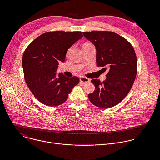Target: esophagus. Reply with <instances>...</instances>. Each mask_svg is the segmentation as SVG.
Segmentation results:
<instances>
[{
    "label": "esophagus",
    "mask_w": 160,
    "mask_h": 160,
    "mask_svg": "<svg viewBox=\"0 0 160 160\" xmlns=\"http://www.w3.org/2000/svg\"><path fill=\"white\" fill-rule=\"evenodd\" d=\"M80 81L83 83H87L90 82V80L87 78H85V77H80Z\"/></svg>",
    "instance_id": "esophagus-1"
}]
</instances>
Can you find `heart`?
<instances>
[{
  "label": "heart",
  "instance_id": "1",
  "mask_svg": "<svg viewBox=\"0 0 160 160\" xmlns=\"http://www.w3.org/2000/svg\"><path fill=\"white\" fill-rule=\"evenodd\" d=\"M88 44H91V43H85L84 45H88ZM71 50H72V48H70L69 50H68V52H70L71 51Z\"/></svg>",
  "mask_w": 160,
  "mask_h": 160
}]
</instances>
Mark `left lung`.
<instances>
[{
	"instance_id": "obj_1",
	"label": "left lung",
	"mask_w": 160,
	"mask_h": 160,
	"mask_svg": "<svg viewBox=\"0 0 160 160\" xmlns=\"http://www.w3.org/2000/svg\"><path fill=\"white\" fill-rule=\"evenodd\" d=\"M96 49L98 66L108 72L106 80L92 79L95 90L88 94L90 102L101 108L120 103L128 94L138 72V62L131 43L118 34L108 31L83 32Z\"/></svg>"
}]
</instances>
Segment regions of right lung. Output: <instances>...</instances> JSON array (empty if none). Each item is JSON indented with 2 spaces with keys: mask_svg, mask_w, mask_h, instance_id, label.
<instances>
[{
  "mask_svg": "<svg viewBox=\"0 0 160 160\" xmlns=\"http://www.w3.org/2000/svg\"><path fill=\"white\" fill-rule=\"evenodd\" d=\"M83 37L81 32L55 31L44 33L25 49L22 66L25 82L32 93L42 104L56 106L64 103L79 78L56 77L59 62H64L72 45Z\"/></svg>",
  "mask_w": 160,
  "mask_h": 160,
  "instance_id": "add662e5",
  "label": "right lung"
}]
</instances>
